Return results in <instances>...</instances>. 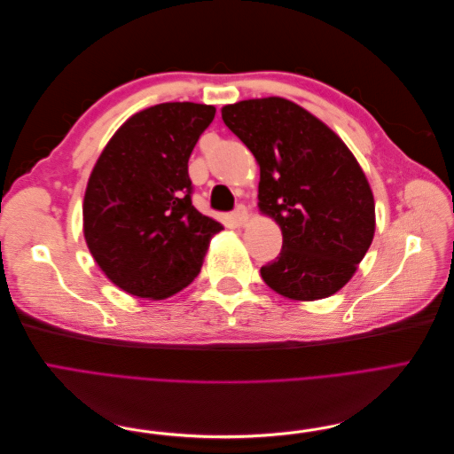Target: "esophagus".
I'll return each mask as SVG.
<instances>
[{"instance_id": "34e87169", "label": "esophagus", "mask_w": 454, "mask_h": 454, "mask_svg": "<svg viewBox=\"0 0 454 454\" xmlns=\"http://www.w3.org/2000/svg\"><path fill=\"white\" fill-rule=\"evenodd\" d=\"M231 217H232V222H235V225L240 227V225H244L246 222H248V210H246L244 204H239Z\"/></svg>"}]
</instances>
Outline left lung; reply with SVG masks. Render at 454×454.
I'll list each match as a JSON object with an SVG mask.
<instances>
[{
    "label": "left lung",
    "instance_id": "1",
    "mask_svg": "<svg viewBox=\"0 0 454 454\" xmlns=\"http://www.w3.org/2000/svg\"><path fill=\"white\" fill-rule=\"evenodd\" d=\"M222 119L259 164V210L282 229L261 278L284 297L339 292L375 235V200L350 149L301 106L270 96L225 106Z\"/></svg>",
    "mask_w": 454,
    "mask_h": 454
}]
</instances>
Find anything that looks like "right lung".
Instances as JSON below:
<instances>
[{
	"mask_svg": "<svg viewBox=\"0 0 454 454\" xmlns=\"http://www.w3.org/2000/svg\"><path fill=\"white\" fill-rule=\"evenodd\" d=\"M215 107L167 102L132 115L89 177L83 231L98 267L121 290L164 299L197 278L223 229L193 202L187 162Z\"/></svg>",
	"mask_w": 454,
	"mask_h": 454,
	"instance_id": "add662e5",
	"label": "right lung"
}]
</instances>
